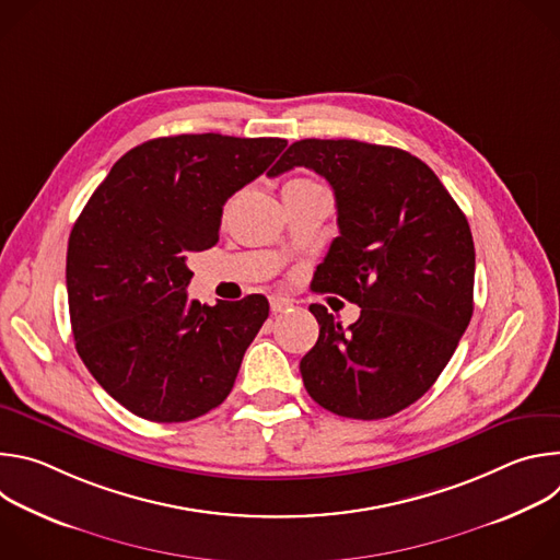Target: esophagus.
I'll use <instances>...</instances> for the list:
<instances>
[{"label": "esophagus", "instance_id": "esophagus-1", "mask_svg": "<svg viewBox=\"0 0 560 560\" xmlns=\"http://www.w3.org/2000/svg\"><path fill=\"white\" fill-rule=\"evenodd\" d=\"M288 307H292V303H290L288 299H283V296H270V310H272V314H281V312H285Z\"/></svg>", "mask_w": 560, "mask_h": 560}]
</instances>
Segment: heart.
I'll use <instances>...</instances> for the list:
<instances>
[{
	"instance_id": "1",
	"label": "heart",
	"mask_w": 560,
	"mask_h": 560,
	"mask_svg": "<svg viewBox=\"0 0 560 560\" xmlns=\"http://www.w3.org/2000/svg\"><path fill=\"white\" fill-rule=\"evenodd\" d=\"M305 186H314V182L305 179V177H294V179H288L283 184V190H292V188H305Z\"/></svg>"
}]
</instances>
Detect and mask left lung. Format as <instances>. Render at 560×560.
Here are the masks:
<instances>
[{
  "label": "left lung",
  "mask_w": 560,
  "mask_h": 560,
  "mask_svg": "<svg viewBox=\"0 0 560 560\" xmlns=\"http://www.w3.org/2000/svg\"><path fill=\"white\" fill-rule=\"evenodd\" d=\"M305 166L335 190L339 236L316 292L361 307L348 328L310 305L318 341L301 359L314 401L348 419L406 410L434 385L474 312V242L465 214L419 156L357 139H301L272 177Z\"/></svg>",
  "instance_id": "left-lung-1"
}]
</instances>
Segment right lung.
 <instances>
[{
  "label": "right lung",
  "mask_w": 560,
  "mask_h": 560,
  "mask_svg": "<svg viewBox=\"0 0 560 560\" xmlns=\"http://www.w3.org/2000/svg\"><path fill=\"white\" fill-rule=\"evenodd\" d=\"M285 145L217 132L150 139L119 159L79 214L66 255L74 348L132 415L184 423L230 394L270 305L264 294L188 301V257L219 242L223 203L272 177Z\"/></svg>",
  "instance_id": "1"
}]
</instances>
